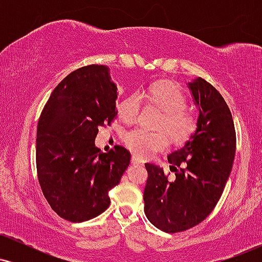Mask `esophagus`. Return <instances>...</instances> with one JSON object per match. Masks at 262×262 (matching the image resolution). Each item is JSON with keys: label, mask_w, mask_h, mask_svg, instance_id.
I'll return each instance as SVG.
<instances>
[{"label": "esophagus", "mask_w": 262, "mask_h": 262, "mask_svg": "<svg viewBox=\"0 0 262 262\" xmlns=\"http://www.w3.org/2000/svg\"><path fill=\"white\" fill-rule=\"evenodd\" d=\"M132 162H133V164H137V165H143V160H141V159H139L138 158L137 155H133L132 156Z\"/></svg>", "instance_id": "esophagus-1"}]
</instances>
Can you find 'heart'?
<instances>
[{
	"mask_svg": "<svg viewBox=\"0 0 262 262\" xmlns=\"http://www.w3.org/2000/svg\"><path fill=\"white\" fill-rule=\"evenodd\" d=\"M146 98L162 111L158 128L165 129L176 143H182L196 129V118L185 110L187 104L183 90L170 81H159L149 87ZM141 107L140 96L132 93L123 98L118 104V117L125 123L137 121ZM125 146L141 159H149L156 152L165 150L169 145V138L164 130L149 132L133 128L123 137Z\"/></svg>",
	"mask_w": 262,
	"mask_h": 262,
	"instance_id": "b5f03b06",
	"label": "heart"
}]
</instances>
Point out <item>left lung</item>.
Instances as JSON below:
<instances>
[{
    "instance_id": "8db88e82",
    "label": "left lung",
    "mask_w": 262,
    "mask_h": 262,
    "mask_svg": "<svg viewBox=\"0 0 262 262\" xmlns=\"http://www.w3.org/2000/svg\"><path fill=\"white\" fill-rule=\"evenodd\" d=\"M200 110L197 128L167 160L173 179L162 167L145 164L144 212L165 233H179L200 224L217 206L233 167L236 135L224 98L202 77L188 82Z\"/></svg>"
}]
</instances>
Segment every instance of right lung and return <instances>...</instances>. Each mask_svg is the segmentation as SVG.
I'll return each mask as SVG.
<instances>
[{
    "label": "right lung",
    "mask_w": 262,
    "mask_h": 262,
    "mask_svg": "<svg viewBox=\"0 0 262 262\" xmlns=\"http://www.w3.org/2000/svg\"><path fill=\"white\" fill-rule=\"evenodd\" d=\"M116 100L107 66L89 65L69 74L41 111L35 154L39 185L54 212L73 223L110 207L108 192L130 162L123 146L102 152L95 145L98 128L116 118Z\"/></svg>",
    "instance_id": "add662e5"
}]
</instances>
